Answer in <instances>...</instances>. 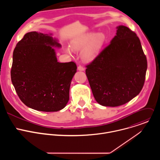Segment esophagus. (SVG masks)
Masks as SVG:
<instances>
[{"mask_svg": "<svg viewBox=\"0 0 160 160\" xmlns=\"http://www.w3.org/2000/svg\"><path fill=\"white\" fill-rule=\"evenodd\" d=\"M84 68L83 67V66H78V70H79V71H84Z\"/></svg>", "mask_w": 160, "mask_h": 160, "instance_id": "obj_1", "label": "esophagus"}]
</instances>
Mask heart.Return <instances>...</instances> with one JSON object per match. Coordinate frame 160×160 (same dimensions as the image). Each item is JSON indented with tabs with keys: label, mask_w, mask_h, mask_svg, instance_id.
I'll list each match as a JSON object with an SVG mask.
<instances>
[{
	"label": "heart",
	"mask_w": 160,
	"mask_h": 160,
	"mask_svg": "<svg viewBox=\"0 0 160 160\" xmlns=\"http://www.w3.org/2000/svg\"><path fill=\"white\" fill-rule=\"evenodd\" d=\"M105 40L106 36L102 33H87L73 40L71 42V48H66L65 52L72 54L73 50L80 51L83 49L82 52V59L86 61H90L94 59L98 54Z\"/></svg>",
	"instance_id": "b5f03b06"
}]
</instances>
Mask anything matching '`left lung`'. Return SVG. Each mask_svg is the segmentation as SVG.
I'll return each mask as SVG.
<instances>
[{
    "label": "left lung",
    "mask_w": 160,
    "mask_h": 160,
    "mask_svg": "<svg viewBox=\"0 0 160 160\" xmlns=\"http://www.w3.org/2000/svg\"><path fill=\"white\" fill-rule=\"evenodd\" d=\"M116 35L85 73L96 101L103 106L123 105L141 91L148 68L139 37L128 27H117Z\"/></svg>",
    "instance_id": "left-lung-1"
}]
</instances>
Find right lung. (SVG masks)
Masks as SVG:
<instances>
[{
    "mask_svg": "<svg viewBox=\"0 0 160 160\" xmlns=\"http://www.w3.org/2000/svg\"><path fill=\"white\" fill-rule=\"evenodd\" d=\"M52 34L27 33L13 52L11 77L21 101L37 111H58L69 101L70 87L77 67L58 61L54 48H61Z\"/></svg>",
    "mask_w": 160,
    "mask_h": 160,
    "instance_id": "obj_1",
    "label": "right lung"
}]
</instances>
